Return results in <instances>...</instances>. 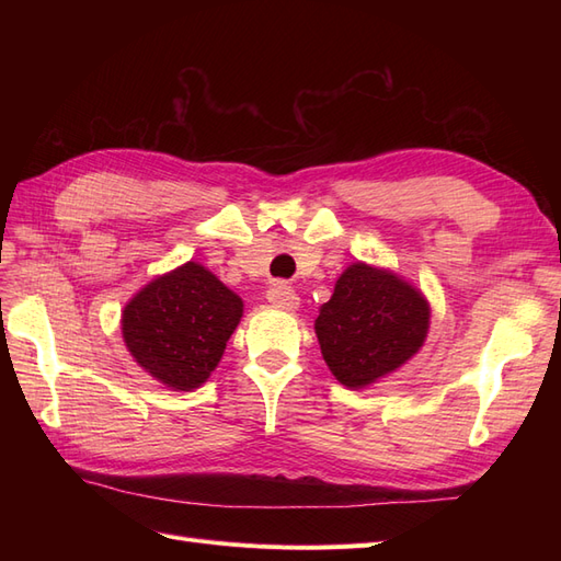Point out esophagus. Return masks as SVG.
Returning a JSON list of instances; mask_svg holds the SVG:
<instances>
[{"instance_id":"1","label":"esophagus","mask_w":561,"mask_h":561,"mask_svg":"<svg viewBox=\"0 0 561 561\" xmlns=\"http://www.w3.org/2000/svg\"><path fill=\"white\" fill-rule=\"evenodd\" d=\"M266 299L274 304L276 309H283V311H295L299 307V297L295 295L293 287L285 285V283L271 285L268 293H266Z\"/></svg>"}]
</instances>
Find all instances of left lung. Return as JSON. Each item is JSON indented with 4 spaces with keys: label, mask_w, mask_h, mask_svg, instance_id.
Masks as SVG:
<instances>
[{
    "label": "left lung",
    "mask_w": 561,
    "mask_h": 561,
    "mask_svg": "<svg viewBox=\"0 0 561 561\" xmlns=\"http://www.w3.org/2000/svg\"><path fill=\"white\" fill-rule=\"evenodd\" d=\"M431 307L393 271L351 264L316 318L320 353L346 388H365L402 367L426 342Z\"/></svg>",
    "instance_id": "left-lung-1"
}]
</instances>
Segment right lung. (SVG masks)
Masks as SVG:
<instances>
[{
    "instance_id": "right-lung-1",
    "label": "right lung",
    "mask_w": 561,
    "mask_h": 561,
    "mask_svg": "<svg viewBox=\"0 0 561 561\" xmlns=\"http://www.w3.org/2000/svg\"><path fill=\"white\" fill-rule=\"evenodd\" d=\"M243 316V299L206 266L186 262L147 283L122 313L130 355L173 390L206 383Z\"/></svg>"
}]
</instances>
